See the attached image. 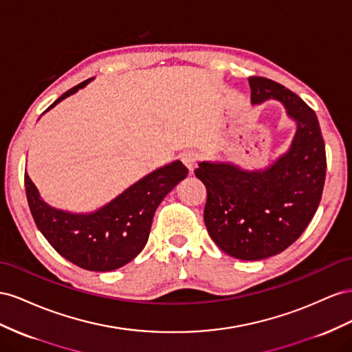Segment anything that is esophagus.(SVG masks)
Masks as SVG:
<instances>
[{
  "instance_id": "esophagus-1",
  "label": "esophagus",
  "mask_w": 352,
  "mask_h": 352,
  "mask_svg": "<svg viewBox=\"0 0 352 352\" xmlns=\"http://www.w3.org/2000/svg\"><path fill=\"white\" fill-rule=\"evenodd\" d=\"M199 160V153L195 152V150H187L182 155V162L184 164V166L188 169L190 174H193V169Z\"/></svg>"
}]
</instances>
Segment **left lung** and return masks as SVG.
<instances>
[{"label":"left lung","mask_w":352,"mask_h":352,"mask_svg":"<svg viewBox=\"0 0 352 352\" xmlns=\"http://www.w3.org/2000/svg\"><path fill=\"white\" fill-rule=\"evenodd\" d=\"M248 79L254 104L276 98L295 119L292 146L264 170L200 162L195 174L206 187L204 219L215 245L233 258L258 261L283 252L304 233L320 205L327 164L314 110L271 79Z\"/></svg>","instance_id":"1"}]
</instances>
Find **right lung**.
I'll use <instances>...</instances> for the list:
<instances>
[{"instance_id":"add662e5","label":"right lung","mask_w":352,"mask_h":352,"mask_svg":"<svg viewBox=\"0 0 352 352\" xmlns=\"http://www.w3.org/2000/svg\"><path fill=\"white\" fill-rule=\"evenodd\" d=\"M89 81L70 88L47 110ZM187 174L188 169L175 160L150 173L93 214H70L48 206L28 174L25 188L35 224L57 254L84 270L112 271L144 249L156 208Z\"/></svg>"}]
</instances>
